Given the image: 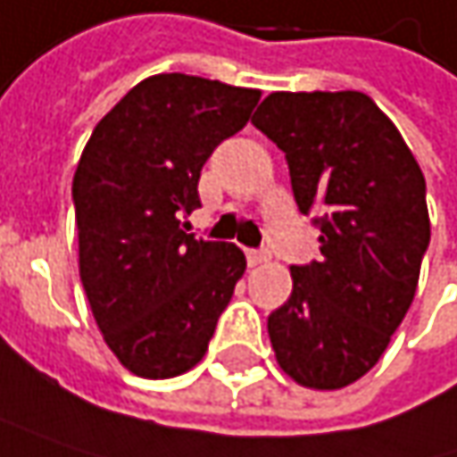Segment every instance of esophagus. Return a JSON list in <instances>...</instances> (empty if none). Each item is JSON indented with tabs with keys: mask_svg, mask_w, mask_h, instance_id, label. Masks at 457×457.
<instances>
[{
	"mask_svg": "<svg viewBox=\"0 0 457 457\" xmlns=\"http://www.w3.org/2000/svg\"><path fill=\"white\" fill-rule=\"evenodd\" d=\"M270 260V254L265 252V249H246V262H249V268H257V265H262V262H268Z\"/></svg>",
	"mask_w": 457,
	"mask_h": 457,
	"instance_id": "34e87169",
	"label": "esophagus"
}]
</instances>
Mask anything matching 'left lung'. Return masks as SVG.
<instances>
[{"label": "left lung", "instance_id": "left-lung-1", "mask_svg": "<svg viewBox=\"0 0 457 457\" xmlns=\"http://www.w3.org/2000/svg\"><path fill=\"white\" fill-rule=\"evenodd\" d=\"M252 124L288 161L322 260L291 268V296L268 317L278 367L312 390H341L385 353L416 294L429 246L424 174L367 93H270Z\"/></svg>", "mask_w": 457, "mask_h": 457}]
</instances>
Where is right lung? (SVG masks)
<instances>
[{
  "label": "right lung",
  "instance_id": "1",
  "mask_svg": "<svg viewBox=\"0 0 457 457\" xmlns=\"http://www.w3.org/2000/svg\"><path fill=\"white\" fill-rule=\"evenodd\" d=\"M260 90L195 75H153L104 116L75 179L80 280L96 325L124 370L184 375L208 351L245 276V252L195 239L181 218L218 143L237 135Z\"/></svg>",
  "mask_w": 457,
  "mask_h": 457
}]
</instances>
